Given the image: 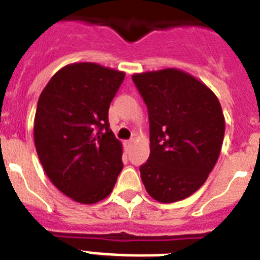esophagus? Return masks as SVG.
<instances>
[{
    "label": "esophagus",
    "mask_w": 260,
    "mask_h": 260,
    "mask_svg": "<svg viewBox=\"0 0 260 260\" xmlns=\"http://www.w3.org/2000/svg\"><path fill=\"white\" fill-rule=\"evenodd\" d=\"M132 140H125V142H124V146H125V148L126 150H129L131 148V146H132Z\"/></svg>",
    "instance_id": "34e87169"
}]
</instances>
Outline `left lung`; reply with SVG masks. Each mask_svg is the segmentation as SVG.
Returning <instances> with one entry per match:
<instances>
[{"mask_svg": "<svg viewBox=\"0 0 260 260\" xmlns=\"http://www.w3.org/2000/svg\"><path fill=\"white\" fill-rule=\"evenodd\" d=\"M150 118V158L140 167L158 202L185 200L201 187L221 151L225 118L216 94L189 73L163 69L132 75Z\"/></svg>", "mask_w": 260, "mask_h": 260, "instance_id": "1", "label": "left lung"}]
</instances>
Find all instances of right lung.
<instances>
[{"label": "right lung", "instance_id": "1", "mask_svg": "<svg viewBox=\"0 0 260 260\" xmlns=\"http://www.w3.org/2000/svg\"><path fill=\"white\" fill-rule=\"evenodd\" d=\"M124 77L97 63H71L39 97L34 138L40 163L50 181L81 204L108 197L122 170V144L109 129L108 110Z\"/></svg>", "mask_w": 260, "mask_h": 260}]
</instances>
